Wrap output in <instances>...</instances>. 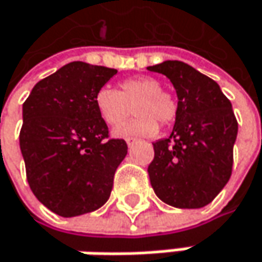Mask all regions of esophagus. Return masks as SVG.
<instances>
[{"label":"esophagus","mask_w":262,"mask_h":262,"mask_svg":"<svg viewBox=\"0 0 262 262\" xmlns=\"http://www.w3.org/2000/svg\"><path fill=\"white\" fill-rule=\"evenodd\" d=\"M137 142H139L137 139H126V145H128V146H129V147L134 146V145H136Z\"/></svg>","instance_id":"esophagus-1"}]
</instances>
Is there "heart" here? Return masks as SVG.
<instances>
[{"label":"heart","mask_w":262,"mask_h":262,"mask_svg":"<svg viewBox=\"0 0 262 262\" xmlns=\"http://www.w3.org/2000/svg\"><path fill=\"white\" fill-rule=\"evenodd\" d=\"M95 104L102 120L117 126L132 113V107L139 115L134 121L117 127L116 137L154 136L158 123L169 125L175 120L178 104L172 93L161 89V84L150 77H133L120 81V92L112 87H101L96 92Z\"/></svg>","instance_id":"heart-1"}]
</instances>
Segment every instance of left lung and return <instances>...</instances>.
Segmentation results:
<instances>
[{"label": "left lung", "instance_id": "8db88e82", "mask_svg": "<svg viewBox=\"0 0 262 262\" xmlns=\"http://www.w3.org/2000/svg\"><path fill=\"white\" fill-rule=\"evenodd\" d=\"M147 71L166 75L178 95V113L169 139L154 143L147 167L155 194L175 208L213 202L232 173L238 123L219 84L194 68L167 60Z\"/></svg>", "mask_w": 262, "mask_h": 262}]
</instances>
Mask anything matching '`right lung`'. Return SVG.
Instances as JSON below:
<instances>
[{"label":"right lung","mask_w":262,"mask_h":262,"mask_svg":"<svg viewBox=\"0 0 262 262\" xmlns=\"http://www.w3.org/2000/svg\"><path fill=\"white\" fill-rule=\"evenodd\" d=\"M116 69L72 61L37 82L22 105L19 146L34 196L52 213L75 217L110 198L128 146L110 139L96 92Z\"/></svg>","instance_id":"add662e5"}]
</instances>
